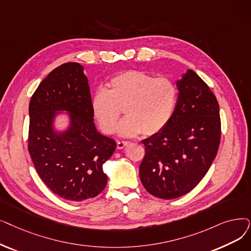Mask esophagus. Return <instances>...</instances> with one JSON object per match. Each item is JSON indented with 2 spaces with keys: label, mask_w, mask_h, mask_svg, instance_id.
Returning a JSON list of instances; mask_svg holds the SVG:
<instances>
[{
  "label": "esophagus",
  "mask_w": 251,
  "mask_h": 251,
  "mask_svg": "<svg viewBox=\"0 0 251 251\" xmlns=\"http://www.w3.org/2000/svg\"><path fill=\"white\" fill-rule=\"evenodd\" d=\"M128 144H129V141H124V140L118 141V143H117V149H118V150H122V149H124Z\"/></svg>",
  "instance_id": "esophagus-1"
}]
</instances>
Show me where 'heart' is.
<instances>
[{
    "mask_svg": "<svg viewBox=\"0 0 251 251\" xmlns=\"http://www.w3.org/2000/svg\"><path fill=\"white\" fill-rule=\"evenodd\" d=\"M176 102L177 88L170 79L129 71L114 77L108 90H97L92 97L91 108L105 134L116 131L124 110L126 118L119 125V133L131 137L160 132L170 121Z\"/></svg>",
    "mask_w": 251,
    "mask_h": 251,
    "instance_id": "heart-1",
    "label": "heart"
}]
</instances>
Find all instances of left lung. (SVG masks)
<instances>
[{
  "instance_id": "8db88e82",
  "label": "left lung",
  "mask_w": 251,
  "mask_h": 251,
  "mask_svg": "<svg viewBox=\"0 0 251 251\" xmlns=\"http://www.w3.org/2000/svg\"><path fill=\"white\" fill-rule=\"evenodd\" d=\"M178 97L168 124L146 138L139 166L145 189L161 199L192 191L210 168L221 141L220 106L207 84L192 70L176 81Z\"/></svg>"
}]
</instances>
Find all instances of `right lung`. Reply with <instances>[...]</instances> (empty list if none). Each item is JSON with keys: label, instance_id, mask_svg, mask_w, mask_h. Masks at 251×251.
I'll use <instances>...</instances> for the list:
<instances>
[{"label": "right lung", "instance_id": "right-lung-1", "mask_svg": "<svg viewBox=\"0 0 251 251\" xmlns=\"http://www.w3.org/2000/svg\"><path fill=\"white\" fill-rule=\"evenodd\" d=\"M83 71L77 62L53 70L32 94L28 107V151L39 176L54 194L75 202L94 198L105 188L102 165L117 146L95 128ZM60 110L68 112L70 125L56 133L52 122Z\"/></svg>", "mask_w": 251, "mask_h": 251}]
</instances>
